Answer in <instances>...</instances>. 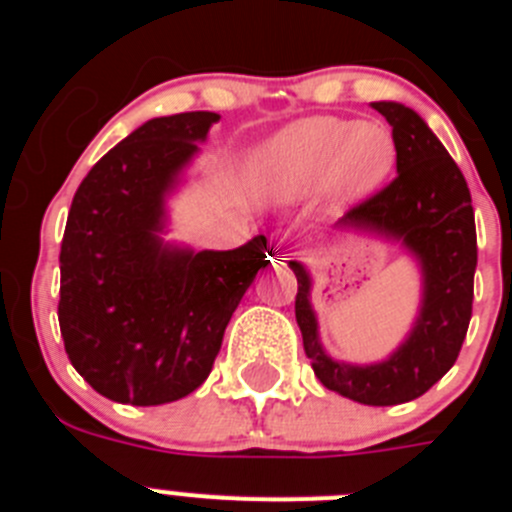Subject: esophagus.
Listing matches in <instances>:
<instances>
[{
	"label": "esophagus",
	"mask_w": 512,
	"mask_h": 512,
	"mask_svg": "<svg viewBox=\"0 0 512 512\" xmlns=\"http://www.w3.org/2000/svg\"><path fill=\"white\" fill-rule=\"evenodd\" d=\"M292 241H289L287 235H274L269 243V261L274 266H282L287 261V256H292Z\"/></svg>",
	"instance_id": "obj_1"
}]
</instances>
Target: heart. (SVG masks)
Here are the masks:
<instances>
[{
    "mask_svg": "<svg viewBox=\"0 0 512 512\" xmlns=\"http://www.w3.org/2000/svg\"><path fill=\"white\" fill-rule=\"evenodd\" d=\"M274 153L300 176H333L348 197L374 192L397 161L395 135L382 122L310 117L284 130Z\"/></svg>",
    "mask_w": 512,
    "mask_h": 512,
    "instance_id": "b5f03b06",
    "label": "heart"
}]
</instances>
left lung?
Here are the masks:
<instances>
[{"instance_id":"left-lung-1","label":"left lung","mask_w":512,"mask_h":512,"mask_svg":"<svg viewBox=\"0 0 512 512\" xmlns=\"http://www.w3.org/2000/svg\"><path fill=\"white\" fill-rule=\"evenodd\" d=\"M392 125L397 176L382 192L351 207L336 230L400 243L420 269V307L405 341L387 359L348 364L328 356L312 310V277L289 261L297 277L295 318L302 346L323 387L361 405H400L425 395L454 366L472 320L477 230L472 194L454 158L423 117L400 102H372Z\"/></svg>"}]
</instances>
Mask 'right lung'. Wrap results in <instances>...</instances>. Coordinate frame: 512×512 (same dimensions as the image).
<instances>
[{
    "label": "right lung",
    "instance_id": "1",
    "mask_svg": "<svg viewBox=\"0 0 512 512\" xmlns=\"http://www.w3.org/2000/svg\"><path fill=\"white\" fill-rule=\"evenodd\" d=\"M220 115L153 117L79 184L61 243L63 346L122 405H164L210 377L223 333L266 261V235L233 251L164 241L169 197Z\"/></svg>",
    "mask_w": 512,
    "mask_h": 512
}]
</instances>
